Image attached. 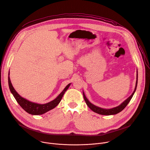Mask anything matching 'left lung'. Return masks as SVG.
Returning a JSON list of instances; mask_svg holds the SVG:
<instances>
[{"label":"left lung","mask_w":150,"mask_h":150,"mask_svg":"<svg viewBox=\"0 0 150 150\" xmlns=\"http://www.w3.org/2000/svg\"><path fill=\"white\" fill-rule=\"evenodd\" d=\"M137 79H138V74H137V75H136V86H135V88L134 91L133 92V93L129 96L127 99H126L120 105L112 108H101L99 107H98L96 105H95L94 104H92L91 102H90L88 99L86 98L84 92H83V96H84V99L86 101V104L87 105V106L91 108L92 110L96 113H98L99 115H116L119 112H121V111H122L125 108V107L127 105V104L129 103V102L130 101L131 99L132 98L133 95L134 94L135 92H136V90L137 88Z\"/></svg>","instance_id":"obj_1"}]
</instances>
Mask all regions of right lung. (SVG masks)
<instances>
[{
	"mask_svg": "<svg viewBox=\"0 0 150 150\" xmlns=\"http://www.w3.org/2000/svg\"><path fill=\"white\" fill-rule=\"evenodd\" d=\"M9 75V72L8 74V84H9L10 91H11V93L15 98L16 100L17 101L18 104L21 105V107L24 110L26 111L29 114H31L33 115H43L47 112L48 111L51 110L54 108L59 103H60L64 93L66 92V91L71 84V83H69V84H67L66 86V87L64 88L63 91L61 92V93L52 101L46 104H38V103L30 101L28 100V99L22 97L21 95H20L16 91V90L13 87L11 84V80H10V78Z\"/></svg>",
	"mask_w": 150,
	"mask_h": 150,
	"instance_id": "right-lung-1",
	"label": "right lung"
}]
</instances>
